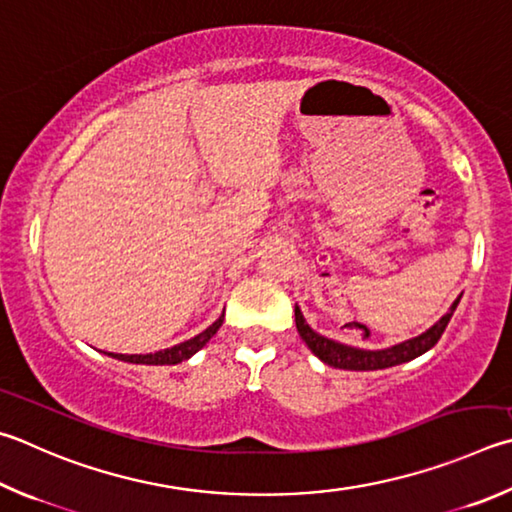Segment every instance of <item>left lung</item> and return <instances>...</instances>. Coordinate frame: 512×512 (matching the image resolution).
<instances>
[{"mask_svg": "<svg viewBox=\"0 0 512 512\" xmlns=\"http://www.w3.org/2000/svg\"><path fill=\"white\" fill-rule=\"evenodd\" d=\"M459 300H461V295L452 302L450 311L445 313L443 318L434 324V327L421 333V336L410 338L405 342H398V345H394V347L376 349V351L349 347V345H342V342L320 336V333H315L309 324H306L300 306H295V327H297V333L302 336V340L306 342V347H309L315 356L324 362V365L338 367V369H351V371L387 369L394 365H403V362H410V360L421 356V353L430 351L443 336V331H445V327H448V322L452 318L454 309H457Z\"/></svg>", "mask_w": 512, "mask_h": 512, "instance_id": "obj_1", "label": "left lung"}]
</instances>
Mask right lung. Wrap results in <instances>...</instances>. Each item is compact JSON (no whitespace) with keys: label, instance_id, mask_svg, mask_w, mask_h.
Masks as SVG:
<instances>
[{"label":"right lung","instance_id":"right-lung-1","mask_svg":"<svg viewBox=\"0 0 512 512\" xmlns=\"http://www.w3.org/2000/svg\"><path fill=\"white\" fill-rule=\"evenodd\" d=\"M221 322H224V313H221L219 320L212 322L206 331H201L199 336L185 340L181 345H174L170 349H163L156 353H132V356H127V353H107V356L116 360L134 362V365H179V362L194 356L201 347H206V342L219 331Z\"/></svg>","mask_w":512,"mask_h":512}]
</instances>
